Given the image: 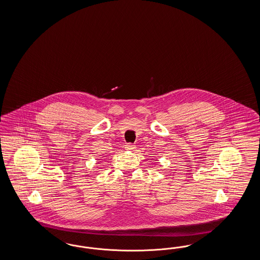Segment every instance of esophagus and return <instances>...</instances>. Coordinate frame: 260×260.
Listing matches in <instances>:
<instances>
[{"instance_id":"obj_1","label":"esophagus","mask_w":260,"mask_h":260,"mask_svg":"<svg viewBox=\"0 0 260 260\" xmlns=\"http://www.w3.org/2000/svg\"><path fill=\"white\" fill-rule=\"evenodd\" d=\"M125 149L126 150H134L135 149V146L133 145V144H131V143H128V144H126Z\"/></svg>"}]
</instances>
